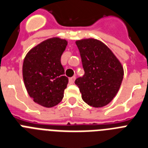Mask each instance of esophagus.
I'll list each match as a JSON object with an SVG mask.
<instances>
[{
	"label": "esophagus",
	"instance_id": "esophagus-1",
	"mask_svg": "<svg viewBox=\"0 0 148 148\" xmlns=\"http://www.w3.org/2000/svg\"><path fill=\"white\" fill-rule=\"evenodd\" d=\"M75 79H76V77H75L74 76L70 77V78H69V83H70V84H74Z\"/></svg>",
	"mask_w": 148,
	"mask_h": 148
}]
</instances>
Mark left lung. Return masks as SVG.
I'll list each match as a JSON object with an SVG mask.
<instances>
[{
	"mask_svg": "<svg viewBox=\"0 0 148 148\" xmlns=\"http://www.w3.org/2000/svg\"><path fill=\"white\" fill-rule=\"evenodd\" d=\"M84 75L75 80L83 100L99 108L108 105L122 84L124 69L107 45L93 38L77 40Z\"/></svg>",
	"mask_w": 148,
	"mask_h": 148,
	"instance_id": "1",
	"label": "left lung"
}]
</instances>
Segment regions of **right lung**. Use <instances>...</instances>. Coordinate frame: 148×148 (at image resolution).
<instances>
[{
  "instance_id": "obj_1",
  "label": "right lung",
  "mask_w": 148,
  "mask_h": 148,
  "mask_svg": "<svg viewBox=\"0 0 148 148\" xmlns=\"http://www.w3.org/2000/svg\"><path fill=\"white\" fill-rule=\"evenodd\" d=\"M68 41L52 37L36 45L26 55L23 64V78L32 100L43 107L58 105L64 97L68 78L61 63Z\"/></svg>"
}]
</instances>
